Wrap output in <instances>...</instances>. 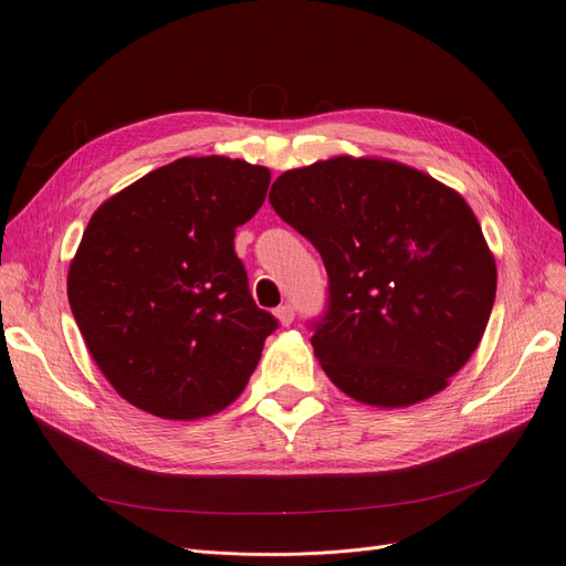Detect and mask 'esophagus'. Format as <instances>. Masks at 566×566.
<instances>
[{"mask_svg":"<svg viewBox=\"0 0 566 566\" xmlns=\"http://www.w3.org/2000/svg\"><path fill=\"white\" fill-rule=\"evenodd\" d=\"M276 318H279L281 325H290V323H293V318H295V310L290 304H283V306H279V310H276Z\"/></svg>","mask_w":566,"mask_h":566,"instance_id":"esophagus-1","label":"esophagus"}]
</instances>
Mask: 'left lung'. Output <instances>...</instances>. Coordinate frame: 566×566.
<instances>
[{"label":"left lung","mask_w":566,"mask_h":566,"mask_svg":"<svg viewBox=\"0 0 566 566\" xmlns=\"http://www.w3.org/2000/svg\"><path fill=\"white\" fill-rule=\"evenodd\" d=\"M269 202L328 271L312 345L333 385L378 408L447 389L482 342L499 279L465 198L401 163L337 156L287 169Z\"/></svg>","instance_id":"left-lung-1"}]
</instances>
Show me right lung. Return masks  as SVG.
I'll return each instance as SVG.
<instances>
[{"mask_svg": "<svg viewBox=\"0 0 566 566\" xmlns=\"http://www.w3.org/2000/svg\"><path fill=\"white\" fill-rule=\"evenodd\" d=\"M271 172L224 156L179 158L92 214L67 302L119 397L165 420L208 418L245 389L279 321L254 304L233 235Z\"/></svg>", "mask_w": 566, "mask_h": 566, "instance_id": "obj_1", "label": "right lung"}]
</instances>
